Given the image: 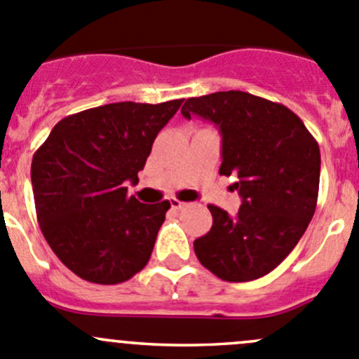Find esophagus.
<instances>
[{
	"mask_svg": "<svg viewBox=\"0 0 359 359\" xmlns=\"http://www.w3.org/2000/svg\"><path fill=\"white\" fill-rule=\"evenodd\" d=\"M170 205H172V208H175V210H180V208L186 207V203L180 200H177V198H170Z\"/></svg>",
	"mask_w": 359,
	"mask_h": 359,
	"instance_id": "esophagus-1",
	"label": "esophagus"
}]
</instances>
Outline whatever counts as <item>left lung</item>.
Returning a JSON list of instances; mask_svg holds the SVG:
<instances>
[{
    "label": "left lung",
    "instance_id": "obj_1",
    "mask_svg": "<svg viewBox=\"0 0 359 359\" xmlns=\"http://www.w3.org/2000/svg\"><path fill=\"white\" fill-rule=\"evenodd\" d=\"M182 116L203 117L221 133V175H235V217L215 205L212 228L194 240L200 263L219 279L247 283L272 272L294 249L316 212L321 154L300 117L243 91L186 100Z\"/></svg>",
    "mask_w": 359,
    "mask_h": 359
}]
</instances>
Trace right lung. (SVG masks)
<instances>
[{"label": "right lung", "mask_w": 359, "mask_h": 359, "mask_svg": "<svg viewBox=\"0 0 359 359\" xmlns=\"http://www.w3.org/2000/svg\"><path fill=\"white\" fill-rule=\"evenodd\" d=\"M182 100L121 102L65 117L31 163L38 224L80 279L121 284L147 264L170 201L128 196Z\"/></svg>", "instance_id": "obj_1"}]
</instances>
